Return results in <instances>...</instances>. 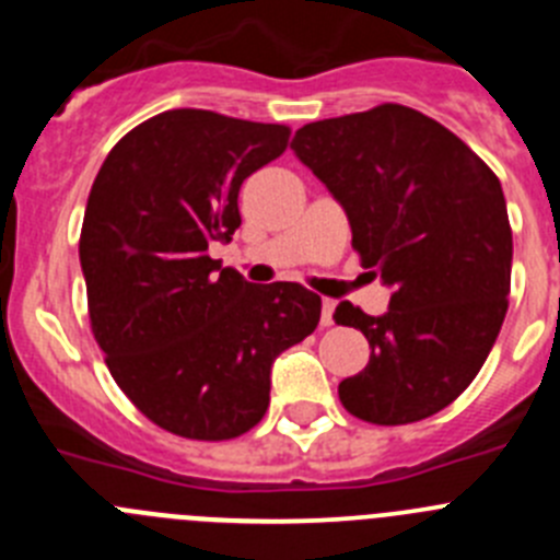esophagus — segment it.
I'll return each instance as SVG.
<instances>
[{"label": "esophagus", "mask_w": 560, "mask_h": 560, "mask_svg": "<svg viewBox=\"0 0 560 560\" xmlns=\"http://www.w3.org/2000/svg\"><path fill=\"white\" fill-rule=\"evenodd\" d=\"M334 300H323V325L328 328V325H334Z\"/></svg>", "instance_id": "1"}]
</instances>
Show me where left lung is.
<instances>
[{"instance_id": "1", "label": "left lung", "mask_w": 560, "mask_h": 560, "mask_svg": "<svg viewBox=\"0 0 560 560\" xmlns=\"http://www.w3.org/2000/svg\"><path fill=\"white\" fill-rule=\"evenodd\" d=\"M291 151L345 207L361 266L389 311L336 305L370 361L339 384L355 418L400 427L446 409L491 353L508 314L513 232L497 173L457 133L398 103L308 122Z\"/></svg>"}]
</instances>
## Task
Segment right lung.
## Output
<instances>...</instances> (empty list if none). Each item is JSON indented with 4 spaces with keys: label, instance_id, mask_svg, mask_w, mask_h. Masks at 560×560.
Masks as SVG:
<instances>
[{
    "label": "right lung",
    "instance_id": "add662e5",
    "mask_svg": "<svg viewBox=\"0 0 560 560\" xmlns=\"http://www.w3.org/2000/svg\"><path fill=\"white\" fill-rule=\"evenodd\" d=\"M289 126L171 108L108 151L86 201L89 319L117 387L165 432L232 440L269 409L271 364L314 334L323 300L246 283L207 252L241 226L237 190Z\"/></svg>",
    "mask_w": 560,
    "mask_h": 560
}]
</instances>
